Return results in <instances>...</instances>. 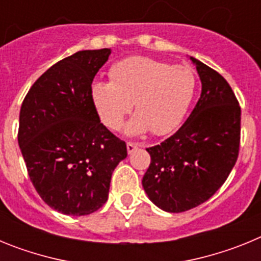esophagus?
<instances>
[{
	"mask_svg": "<svg viewBox=\"0 0 261 261\" xmlns=\"http://www.w3.org/2000/svg\"><path fill=\"white\" fill-rule=\"evenodd\" d=\"M138 144H136V142H126V150H128V154H132L133 151L137 149Z\"/></svg>",
	"mask_w": 261,
	"mask_h": 261,
	"instance_id": "obj_1",
	"label": "esophagus"
}]
</instances>
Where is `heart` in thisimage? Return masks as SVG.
Wrapping results in <instances>:
<instances>
[{"mask_svg":"<svg viewBox=\"0 0 261 261\" xmlns=\"http://www.w3.org/2000/svg\"><path fill=\"white\" fill-rule=\"evenodd\" d=\"M111 82H94L91 102L106 126L119 130L135 103L137 114L125 126L128 135L150 130L174 132L186 117L196 93L195 71L150 57L133 56L115 62Z\"/></svg>","mask_w":261,"mask_h":261,"instance_id":"b5f03b06","label":"heart"}]
</instances>
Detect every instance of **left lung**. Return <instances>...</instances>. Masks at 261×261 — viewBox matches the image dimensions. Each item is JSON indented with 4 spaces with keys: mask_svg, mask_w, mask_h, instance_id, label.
Instances as JSON below:
<instances>
[{
    "mask_svg": "<svg viewBox=\"0 0 261 261\" xmlns=\"http://www.w3.org/2000/svg\"><path fill=\"white\" fill-rule=\"evenodd\" d=\"M191 60L201 80L199 102L176 133L147 147L151 162L142 177L149 199L170 213L190 211L211 199L239 154L238 99L218 71Z\"/></svg>",
    "mask_w": 261,
    "mask_h": 261,
    "instance_id": "1",
    "label": "left lung"
}]
</instances>
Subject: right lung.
<instances>
[{"label":"right lung","instance_id":"obj_1","mask_svg":"<svg viewBox=\"0 0 261 261\" xmlns=\"http://www.w3.org/2000/svg\"><path fill=\"white\" fill-rule=\"evenodd\" d=\"M111 49L80 50L56 62L29 90L18 144L30 180L50 208L87 216L108 199L112 172L126 144L99 119L90 89Z\"/></svg>","mask_w":261,"mask_h":261}]
</instances>
